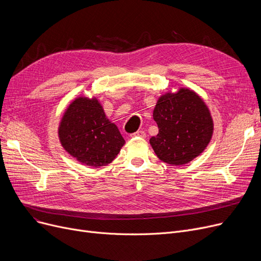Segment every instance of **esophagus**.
<instances>
[{
	"label": "esophagus",
	"mask_w": 261,
	"mask_h": 261,
	"mask_svg": "<svg viewBox=\"0 0 261 261\" xmlns=\"http://www.w3.org/2000/svg\"><path fill=\"white\" fill-rule=\"evenodd\" d=\"M131 138H135V139H145V138H146V133H145L144 131H142V130L136 131L135 133H133V134L131 135Z\"/></svg>",
	"instance_id": "esophagus-1"
}]
</instances>
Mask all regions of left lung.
<instances>
[{"instance_id": "obj_1", "label": "left lung", "mask_w": 261, "mask_h": 261, "mask_svg": "<svg viewBox=\"0 0 261 261\" xmlns=\"http://www.w3.org/2000/svg\"><path fill=\"white\" fill-rule=\"evenodd\" d=\"M159 133L150 139L158 158L182 166L199 156L208 146L214 120L201 96L189 88L161 95L153 109Z\"/></svg>"}]
</instances>
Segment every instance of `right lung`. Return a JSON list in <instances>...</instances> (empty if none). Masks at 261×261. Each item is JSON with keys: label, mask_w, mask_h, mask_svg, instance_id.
Segmentation results:
<instances>
[{"label": "right lung", "mask_w": 261, "mask_h": 261, "mask_svg": "<svg viewBox=\"0 0 261 261\" xmlns=\"http://www.w3.org/2000/svg\"><path fill=\"white\" fill-rule=\"evenodd\" d=\"M58 138L68 154L89 167L112 163L126 143L95 96H78L70 102L59 121Z\"/></svg>", "instance_id": "1"}]
</instances>
